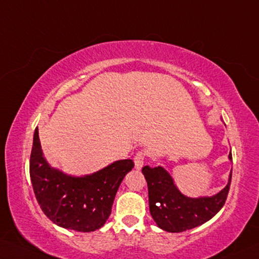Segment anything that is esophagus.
Listing matches in <instances>:
<instances>
[{
    "mask_svg": "<svg viewBox=\"0 0 259 259\" xmlns=\"http://www.w3.org/2000/svg\"><path fill=\"white\" fill-rule=\"evenodd\" d=\"M144 158H146V151H139L134 157L135 168L140 170L144 165Z\"/></svg>",
    "mask_w": 259,
    "mask_h": 259,
    "instance_id": "34e87169",
    "label": "esophagus"
}]
</instances>
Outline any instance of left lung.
<instances>
[{"instance_id": "1", "label": "left lung", "mask_w": 259, "mask_h": 259, "mask_svg": "<svg viewBox=\"0 0 259 259\" xmlns=\"http://www.w3.org/2000/svg\"><path fill=\"white\" fill-rule=\"evenodd\" d=\"M229 159L232 160L231 152ZM142 173L148 183L152 219L158 228L171 233L191 230L211 220L224 206L232 179V173H230L226 187L215 196L190 198L181 193L164 167L144 166Z\"/></svg>"}]
</instances>
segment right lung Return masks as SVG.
Here are the masks:
<instances>
[{"label": "right lung", "mask_w": 259, "mask_h": 259, "mask_svg": "<svg viewBox=\"0 0 259 259\" xmlns=\"http://www.w3.org/2000/svg\"><path fill=\"white\" fill-rule=\"evenodd\" d=\"M133 167L132 159H124L91 175H67L45 160L35 128L29 162L34 193L49 220L63 229L91 232L102 228L121 181Z\"/></svg>", "instance_id": "right-lung-1"}]
</instances>
